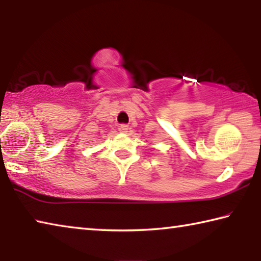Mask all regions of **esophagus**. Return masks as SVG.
<instances>
[{"label":"esophagus","mask_w":261,"mask_h":261,"mask_svg":"<svg viewBox=\"0 0 261 261\" xmlns=\"http://www.w3.org/2000/svg\"><path fill=\"white\" fill-rule=\"evenodd\" d=\"M118 130H120L122 134H125V132L129 130V126H127V124H120L118 125Z\"/></svg>","instance_id":"1"}]
</instances>
